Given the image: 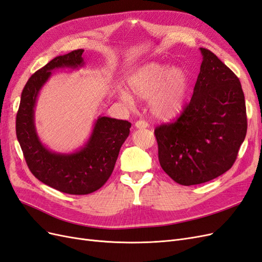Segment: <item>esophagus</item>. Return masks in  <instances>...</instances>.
Masks as SVG:
<instances>
[{
	"label": "esophagus",
	"mask_w": 262,
	"mask_h": 262,
	"mask_svg": "<svg viewBox=\"0 0 262 262\" xmlns=\"http://www.w3.org/2000/svg\"><path fill=\"white\" fill-rule=\"evenodd\" d=\"M148 126V123L144 120H139L136 122V128L137 129H145Z\"/></svg>",
	"instance_id": "34e87169"
}]
</instances>
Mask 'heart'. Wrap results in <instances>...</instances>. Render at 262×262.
Returning <instances> with one entry per match:
<instances>
[{
	"label": "heart",
	"instance_id": "1",
	"mask_svg": "<svg viewBox=\"0 0 262 262\" xmlns=\"http://www.w3.org/2000/svg\"><path fill=\"white\" fill-rule=\"evenodd\" d=\"M126 83L134 96L148 99L149 113L154 118L171 120L184 112L189 78L182 68L149 62L134 71ZM119 97L126 105L134 104V98L128 91H119Z\"/></svg>",
	"mask_w": 262,
	"mask_h": 262
}]
</instances>
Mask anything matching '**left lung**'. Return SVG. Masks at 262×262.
I'll list each match as a JSON object with an SVG mask.
<instances>
[{"label":"left lung","mask_w":262,"mask_h":262,"mask_svg":"<svg viewBox=\"0 0 262 262\" xmlns=\"http://www.w3.org/2000/svg\"><path fill=\"white\" fill-rule=\"evenodd\" d=\"M202 63L192 98L175 122L155 129L163 170L182 186L199 185L232 167L247 133L242 85L215 54Z\"/></svg>","instance_id":"1"}]
</instances>
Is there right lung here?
Wrapping results in <instances>:
<instances>
[{"label": "right lung", "instance_id": "obj_1", "mask_svg": "<svg viewBox=\"0 0 262 262\" xmlns=\"http://www.w3.org/2000/svg\"><path fill=\"white\" fill-rule=\"evenodd\" d=\"M84 50L59 55L30 76L24 87L16 116V136L28 168L45 185L69 194H89L105 185L115 168L131 123L101 117L94 123L89 141L73 153H55L46 147L35 126L38 94L55 69H78Z\"/></svg>", "mask_w": 262, "mask_h": 262}]
</instances>
